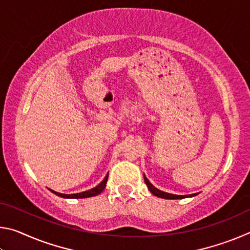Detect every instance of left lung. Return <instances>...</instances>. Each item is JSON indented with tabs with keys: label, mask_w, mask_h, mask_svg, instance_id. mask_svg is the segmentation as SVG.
<instances>
[{
	"label": "left lung",
	"mask_w": 250,
	"mask_h": 250,
	"mask_svg": "<svg viewBox=\"0 0 250 250\" xmlns=\"http://www.w3.org/2000/svg\"><path fill=\"white\" fill-rule=\"evenodd\" d=\"M145 182H146V184L147 186V188H149V191L152 194H153V195L162 197V198H167V200H181V198H185V197H188V196L196 195V194H191V195H175V194H170V193L160 191V189L154 188V186L150 183L149 180H147L146 177V175H145Z\"/></svg>",
	"instance_id": "left-lung-1"
}]
</instances>
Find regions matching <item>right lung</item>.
Here are the masks:
<instances>
[{"label":"right lung","instance_id":"1","mask_svg":"<svg viewBox=\"0 0 250 250\" xmlns=\"http://www.w3.org/2000/svg\"><path fill=\"white\" fill-rule=\"evenodd\" d=\"M107 181H108V174L104 177V181L101 182L99 185H97L96 188L89 189V191L77 193V194H62V193L55 192V191H53V189H50V191L56 194V195L61 196V197H65V198H86V197H90V196H96L103 192L104 188H105V183H107Z\"/></svg>","mask_w":250,"mask_h":250}]
</instances>
